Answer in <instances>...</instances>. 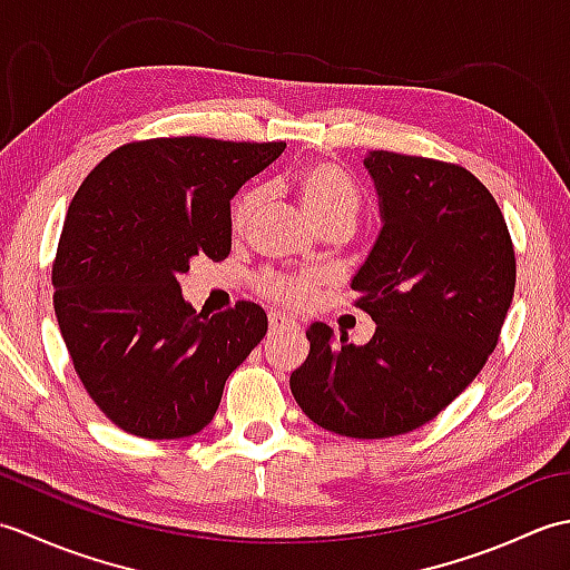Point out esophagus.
Returning <instances> with one entry per match:
<instances>
[{"instance_id":"esophagus-1","label":"esophagus","mask_w":570,"mask_h":570,"mask_svg":"<svg viewBox=\"0 0 570 570\" xmlns=\"http://www.w3.org/2000/svg\"><path fill=\"white\" fill-rule=\"evenodd\" d=\"M296 323L284 316V313H269V333H284V331H294Z\"/></svg>"}]
</instances>
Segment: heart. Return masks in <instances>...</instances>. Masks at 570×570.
Here are the masks:
<instances>
[{
    "instance_id": "1",
    "label": "heart",
    "mask_w": 570,
    "mask_h": 570,
    "mask_svg": "<svg viewBox=\"0 0 570 570\" xmlns=\"http://www.w3.org/2000/svg\"><path fill=\"white\" fill-rule=\"evenodd\" d=\"M296 196L301 208L306 210L318 227L328 223H353L360 210V190L355 180L350 178L341 166L328 161H316L301 168L294 178ZM259 205V190L247 188L235 198L229 208V223L235 229H242ZM311 276H278L272 274L262 282V292L282 301V304H301L311 292Z\"/></svg>"
}]
</instances>
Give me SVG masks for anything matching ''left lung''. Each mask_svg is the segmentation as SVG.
Wrapping results in <instances>:
<instances>
[{
    "instance_id": "8db88e82",
    "label": "left lung",
    "mask_w": 570,
    "mask_h": 570,
    "mask_svg": "<svg viewBox=\"0 0 570 570\" xmlns=\"http://www.w3.org/2000/svg\"><path fill=\"white\" fill-rule=\"evenodd\" d=\"M365 168L382 229L350 286L377 328L353 345L313 323L288 384L325 431L390 439L439 416L485 367L517 264L498 200L463 166L370 151Z\"/></svg>"
}]
</instances>
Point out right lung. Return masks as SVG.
<instances>
[{
  "instance_id": "right-lung-1",
  "label": "right lung",
  "mask_w": 570,
  "mask_h": 570,
  "mask_svg": "<svg viewBox=\"0 0 570 570\" xmlns=\"http://www.w3.org/2000/svg\"><path fill=\"white\" fill-rule=\"evenodd\" d=\"M284 141L174 137L131 141L72 198L53 262V308L85 390L115 426L184 439L220 406L229 374L266 335L249 301L203 316L178 276L233 247L229 200Z\"/></svg>"
}]
</instances>
